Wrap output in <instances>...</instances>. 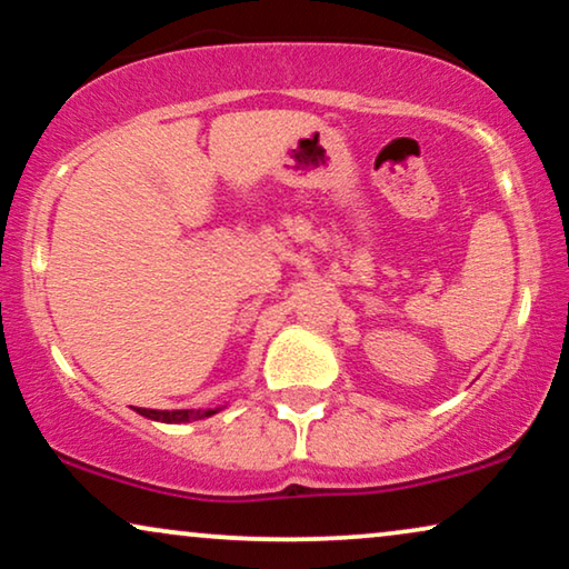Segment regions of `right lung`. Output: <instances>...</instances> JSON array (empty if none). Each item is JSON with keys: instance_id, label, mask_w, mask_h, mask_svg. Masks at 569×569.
<instances>
[{"instance_id": "right-lung-1", "label": "right lung", "mask_w": 569, "mask_h": 569, "mask_svg": "<svg viewBox=\"0 0 569 569\" xmlns=\"http://www.w3.org/2000/svg\"><path fill=\"white\" fill-rule=\"evenodd\" d=\"M226 406H216V408H184V411H156V408H138L140 416H146L150 421L158 423H189V421H202L216 416L218 411H223Z\"/></svg>"}]
</instances>
